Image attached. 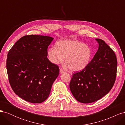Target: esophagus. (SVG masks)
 Listing matches in <instances>:
<instances>
[{
    "mask_svg": "<svg viewBox=\"0 0 125 125\" xmlns=\"http://www.w3.org/2000/svg\"><path fill=\"white\" fill-rule=\"evenodd\" d=\"M65 73V71H63L62 69H60V73L62 74V73Z\"/></svg>",
    "mask_w": 125,
    "mask_h": 125,
    "instance_id": "1",
    "label": "esophagus"
}]
</instances>
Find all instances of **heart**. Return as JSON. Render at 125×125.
I'll return each mask as SVG.
<instances>
[{"label":"heart","mask_w":125,"mask_h":125,"mask_svg":"<svg viewBox=\"0 0 125 125\" xmlns=\"http://www.w3.org/2000/svg\"><path fill=\"white\" fill-rule=\"evenodd\" d=\"M92 55V51L89 46L74 40L58 41L55 47L47 50L48 57L52 63L58 65L65 58V64L72 71L84 69L90 62Z\"/></svg>","instance_id":"1"}]
</instances>
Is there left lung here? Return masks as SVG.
Instances as JSON below:
<instances>
[{
  "label": "left lung",
  "instance_id": "obj_1",
  "mask_svg": "<svg viewBox=\"0 0 125 125\" xmlns=\"http://www.w3.org/2000/svg\"><path fill=\"white\" fill-rule=\"evenodd\" d=\"M95 40L99 48L84 69L73 74L69 84L73 95L78 102L90 103L101 99L114 84L117 68L114 52L105 42Z\"/></svg>",
  "mask_w": 125,
  "mask_h": 125
}]
</instances>
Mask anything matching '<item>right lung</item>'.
<instances>
[{"label": "right lung", "mask_w": 125, "mask_h": 125, "mask_svg": "<svg viewBox=\"0 0 125 125\" xmlns=\"http://www.w3.org/2000/svg\"><path fill=\"white\" fill-rule=\"evenodd\" d=\"M54 38L26 35L8 52L7 70L14 92L24 100L41 103L46 100L59 75L57 65L47 58V48Z\"/></svg>", "instance_id": "add662e5"}]
</instances>
